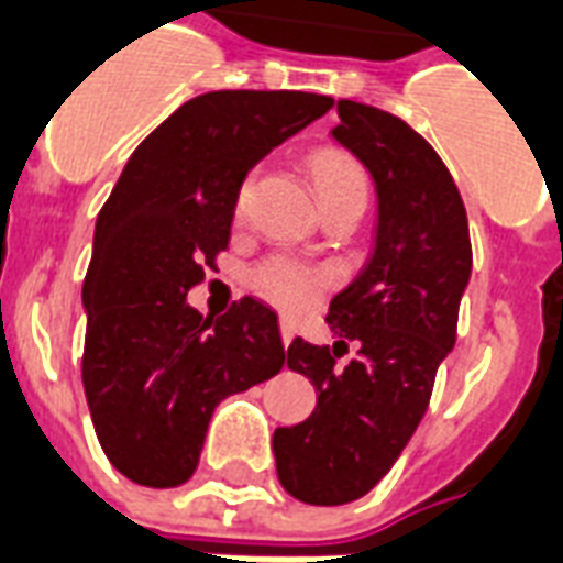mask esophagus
Here are the masks:
<instances>
[{"label": "esophagus", "instance_id": "obj_1", "mask_svg": "<svg viewBox=\"0 0 563 563\" xmlns=\"http://www.w3.org/2000/svg\"><path fill=\"white\" fill-rule=\"evenodd\" d=\"M292 336H295V324L283 319V322H280V340H283V345L292 343Z\"/></svg>", "mask_w": 563, "mask_h": 563}]
</instances>
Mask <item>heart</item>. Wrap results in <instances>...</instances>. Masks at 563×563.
Instances as JSON below:
<instances>
[{"mask_svg":"<svg viewBox=\"0 0 563 563\" xmlns=\"http://www.w3.org/2000/svg\"><path fill=\"white\" fill-rule=\"evenodd\" d=\"M313 181L319 190V199L334 197L343 190H366L364 169L357 166L352 154L340 152V148H322L313 154ZM253 181L256 176L241 178L239 190H235V214H244L253 197ZM331 283V271L313 262L295 260V256H271L253 268V286L262 298L277 303L286 313H303L307 307H313L316 298Z\"/></svg>","mask_w":563,"mask_h":563,"instance_id":"1","label":"heart"}]
</instances>
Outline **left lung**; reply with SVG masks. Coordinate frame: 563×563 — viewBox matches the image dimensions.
Listing matches in <instances>:
<instances>
[{"label":"left lung","instance_id":"left-lung-1","mask_svg":"<svg viewBox=\"0 0 563 563\" xmlns=\"http://www.w3.org/2000/svg\"><path fill=\"white\" fill-rule=\"evenodd\" d=\"M336 112L334 140L376 181V250L328 307L336 343L295 336L286 349V366L313 382L316 409L274 432L283 489L322 507L369 493L409 444L472 277L465 206L435 148L376 107L336 101ZM349 342L358 355L340 367Z\"/></svg>","mask_w":563,"mask_h":563}]
</instances>
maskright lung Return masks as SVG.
<instances>
[{
  "label": "right lung",
  "instance_id": "obj_1",
  "mask_svg": "<svg viewBox=\"0 0 563 563\" xmlns=\"http://www.w3.org/2000/svg\"><path fill=\"white\" fill-rule=\"evenodd\" d=\"M331 107L313 91H206L124 164L82 283V387L103 453L128 481L185 483L220 399L280 373L268 303L247 295L211 322L187 292L227 250L241 178Z\"/></svg>",
  "mask_w": 563,
  "mask_h": 563
}]
</instances>
